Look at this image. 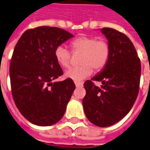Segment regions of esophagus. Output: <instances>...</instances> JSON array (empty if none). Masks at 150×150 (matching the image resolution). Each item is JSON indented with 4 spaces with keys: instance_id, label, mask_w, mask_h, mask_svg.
<instances>
[{
    "instance_id": "1",
    "label": "esophagus",
    "mask_w": 150,
    "mask_h": 150,
    "mask_svg": "<svg viewBox=\"0 0 150 150\" xmlns=\"http://www.w3.org/2000/svg\"><path fill=\"white\" fill-rule=\"evenodd\" d=\"M75 84L76 87H81V86L83 85V83H81V82H77V81L75 82Z\"/></svg>"
}]
</instances>
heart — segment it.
Wrapping results in <instances>:
<instances>
[{
  "label": "heart",
  "mask_w": 150,
  "mask_h": 150,
  "mask_svg": "<svg viewBox=\"0 0 150 150\" xmlns=\"http://www.w3.org/2000/svg\"><path fill=\"white\" fill-rule=\"evenodd\" d=\"M73 53H81L79 63L81 66L68 70L66 76L75 81L86 79L95 71L103 69L109 61L111 47L108 42L99 39L96 36H80L71 42ZM57 63L62 68H68L71 65L72 53L67 47L59 45L54 51Z\"/></svg>",
  "instance_id": "b5f03b06"
}]
</instances>
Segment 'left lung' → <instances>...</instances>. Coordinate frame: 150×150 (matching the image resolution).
<instances>
[{
	"mask_svg": "<svg viewBox=\"0 0 150 150\" xmlns=\"http://www.w3.org/2000/svg\"><path fill=\"white\" fill-rule=\"evenodd\" d=\"M101 32L111 47L109 61L100 74L83 83L86 94L83 107L89 122L107 127L122 120L133 107L139 93L141 66L126 34L111 28H103ZM93 81L103 85L98 87Z\"/></svg>",
	"mask_w": 150,
	"mask_h": 150,
	"instance_id": "obj_1",
	"label": "left lung"
}]
</instances>
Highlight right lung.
<instances>
[{
  "instance_id": "right-lung-1",
  "label": "right lung",
  "mask_w": 150,
  "mask_h": 150,
  "mask_svg": "<svg viewBox=\"0 0 150 150\" xmlns=\"http://www.w3.org/2000/svg\"><path fill=\"white\" fill-rule=\"evenodd\" d=\"M74 37L62 28L41 26L26 30L15 45L10 78L12 96L20 113L37 126H52L66 112L75 85L63 75L54 51Z\"/></svg>"
}]
</instances>
